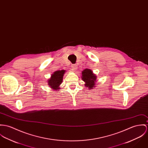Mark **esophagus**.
<instances>
[{
	"label": "esophagus",
	"mask_w": 148,
	"mask_h": 148,
	"mask_svg": "<svg viewBox=\"0 0 148 148\" xmlns=\"http://www.w3.org/2000/svg\"><path fill=\"white\" fill-rule=\"evenodd\" d=\"M71 67L72 68V69H76V68H77V67H76V65H75V64H72V66H71Z\"/></svg>",
	"instance_id": "1"
}]
</instances>
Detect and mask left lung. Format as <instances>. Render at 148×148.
I'll list each match as a JSON object with an SVG mask.
<instances>
[{"label": "left lung", "instance_id": "left-lung-1", "mask_svg": "<svg viewBox=\"0 0 148 148\" xmlns=\"http://www.w3.org/2000/svg\"><path fill=\"white\" fill-rule=\"evenodd\" d=\"M82 79L85 82V86L88 87L89 89H92L95 87L96 76L93 73L92 71L89 69H85L82 72Z\"/></svg>", "mask_w": 148, "mask_h": 148}]
</instances>
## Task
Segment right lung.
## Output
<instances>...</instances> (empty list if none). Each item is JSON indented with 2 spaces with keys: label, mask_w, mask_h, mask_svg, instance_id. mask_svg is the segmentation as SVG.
Masks as SVG:
<instances>
[{
  "label": "right lung",
  "mask_w": 148,
  "mask_h": 148,
  "mask_svg": "<svg viewBox=\"0 0 148 148\" xmlns=\"http://www.w3.org/2000/svg\"><path fill=\"white\" fill-rule=\"evenodd\" d=\"M65 73L64 70H61L55 72L52 75L51 78L48 81V84L51 88L54 90H58L59 86L63 81V77Z\"/></svg>",
  "instance_id": "add662e5"
}]
</instances>
